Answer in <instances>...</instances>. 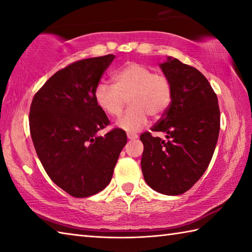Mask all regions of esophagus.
I'll list each match as a JSON object with an SVG mask.
<instances>
[{
  "label": "esophagus",
  "mask_w": 252,
  "mask_h": 252,
  "mask_svg": "<svg viewBox=\"0 0 252 252\" xmlns=\"http://www.w3.org/2000/svg\"><path fill=\"white\" fill-rule=\"evenodd\" d=\"M126 136H127V139H129V140H135V139L139 138L138 134H136V133H131V132H127Z\"/></svg>",
  "instance_id": "34e87169"
}]
</instances>
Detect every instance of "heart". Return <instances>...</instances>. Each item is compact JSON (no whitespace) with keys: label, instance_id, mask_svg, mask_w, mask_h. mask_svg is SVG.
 <instances>
[{"label":"heart","instance_id":"1","mask_svg":"<svg viewBox=\"0 0 252 252\" xmlns=\"http://www.w3.org/2000/svg\"><path fill=\"white\" fill-rule=\"evenodd\" d=\"M113 86L99 82L94 89L95 103L110 117H119L129 101L130 108L119 119L122 130L135 132L148 123L149 116L158 118L172 102L173 89L168 77L153 72L140 63H127L112 74Z\"/></svg>","mask_w":252,"mask_h":252}]
</instances>
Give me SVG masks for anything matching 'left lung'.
<instances>
[{"mask_svg": "<svg viewBox=\"0 0 252 252\" xmlns=\"http://www.w3.org/2000/svg\"><path fill=\"white\" fill-rule=\"evenodd\" d=\"M159 67L171 80L173 97L151 130L165 133L166 140L150 132L141 134V167L151 189L181 195L202 177L212 161L220 112L216 94L199 70L172 57Z\"/></svg>", "mask_w": 252, "mask_h": 252, "instance_id": "obj_1", "label": "left lung"}]
</instances>
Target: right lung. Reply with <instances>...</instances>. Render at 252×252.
Wrapping results in <instances>:
<instances>
[{"label": "right lung", "mask_w": 252, "mask_h": 252, "mask_svg": "<svg viewBox=\"0 0 252 252\" xmlns=\"http://www.w3.org/2000/svg\"><path fill=\"white\" fill-rule=\"evenodd\" d=\"M113 59L106 55L70 63L45 82L31 104V136L39 161L50 180L74 197L97 194L110 183L126 143L118 127L97 135L110 121L94 94Z\"/></svg>", "instance_id": "obj_1"}]
</instances>
